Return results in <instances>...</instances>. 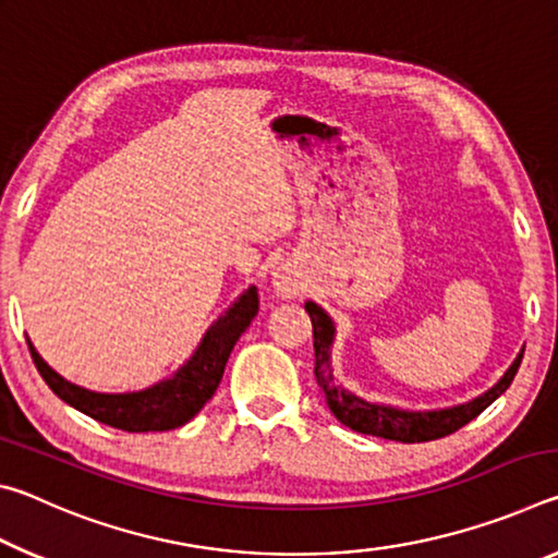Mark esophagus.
<instances>
[{
	"instance_id": "34e87169",
	"label": "esophagus",
	"mask_w": 558,
	"mask_h": 558,
	"mask_svg": "<svg viewBox=\"0 0 558 558\" xmlns=\"http://www.w3.org/2000/svg\"><path fill=\"white\" fill-rule=\"evenodd\" d=\"M276 288H278V292L280 295H286V298H292V295H298V282H295V278H290V276H278V280H276Z\"/></svg>"
}]
</instances>
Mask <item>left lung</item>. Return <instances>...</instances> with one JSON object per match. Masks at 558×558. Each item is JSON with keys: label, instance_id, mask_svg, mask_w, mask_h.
Returning <instances> with one entry per match:
<instances>
[{"label": "left lung", "instance_id": "left-lung-1", "mask_svg": "<svg viewBox=\"0 0 558 558\" xmlns=\"http://www.w3.org/2000/svg\"><path fill=\"white\" fill-rule=\"evenodd\" d=\"M305 310L310 319H313V344H315V376L317 381L323 384L327 405L332 409L339 421L344 423L347 428L356 433H364V436H376L386 440H399V442H428L446 438L450 433L460 430L468 426L472 418H477L489 403H493L497 396H502L509 384H512L514 374L522 364V354L514 359V364L509 366L507 374L495 384L487 393L480 396V399L452 405L446 411H399L389 409V405H376L369 401H362L344 391L342 386L332 384V369H329V344H332L335 327L332 319L325 315V310H319L315 302H305Z\"/></svg>", "mask_w": 558, "mask_h": 558}]
</instances>
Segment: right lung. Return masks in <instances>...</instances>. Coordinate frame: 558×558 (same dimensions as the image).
Masks as SVG:
<instances>
[{"label": "right lung", "instance_id": "right-lung-1", "mask_svg": "<svg viewBox=\"0 0 558 558\" xmlns=\"http://www.w3.org/2000/svg\"><path fill=\"white\" fill-rule=\"evenodd\" d=\"M258 315V290L248 288L241 300L219 317L204 342L196 349V354L174 374V379H167L153 389L137 393H93L81 389L63 376L56 374L44 359L36 354L29 342V352L36 369L49 384V389L61 401L71 403L73 409L90 415L106 426L128 430V433H149V430H172L192 421L204 409V403L211 399L219 389L221 376L229 362V354L239 337L251 325V319Z\"/></svg>", "mask_w": 558, "mask_h": 558}]
</instances>
